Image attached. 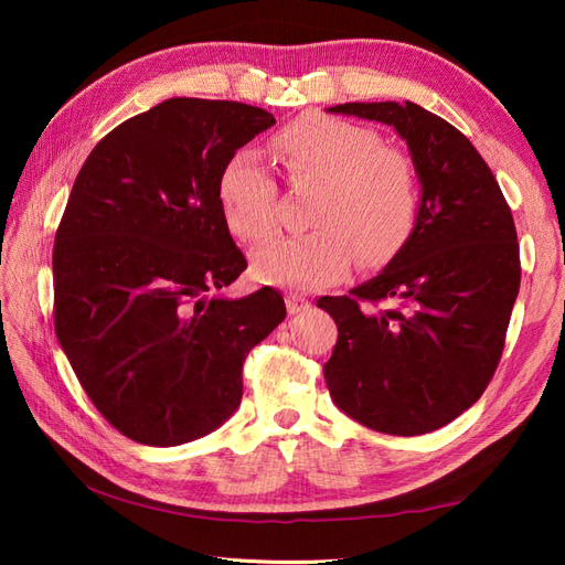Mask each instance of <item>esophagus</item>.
Listing matches in <instances>:
<instances>
[{
    "instance_id": "obj_1",
    "label": "esophagus",
    "mask_w": 565,
    "mask_h": 565,
    "mask_svg": "<svg viewBox=\"0 0 565 565\" xmlns=\"http://www.w3.org/2000/svg\"><path fill=\"white\" fill-rule=\"evenodd\" d=\"M309 306H311V301L306 299V297H301L297 292H289L287 295V311H289V316H297V313L309 311Z\"/></svg>"
}]
</instances>
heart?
Instances as JSON below:
<instances>
[{
  "instance_id": "heart-1",
  "label": "heart",
  "mask_w": 565,
  "mask_h": 565,
  "mask_svg": "<svg viewBox=\"0 0 565 565\" xmlns=\"http://www.w3.org/2000/svg\"><path fill=\"white\" fill-rule=\"evenodd\" d=\"M295 185L318 183L311 228L278 235L252 256L254 276L285 287H320L344 276L353 256L380 264L413 235L419 214L417 169L405 150L382 143L363 125L301 115L270 141ZM221 214L233 235L262 243L278 226V185L249 150H235L216 181Z\"/></svg>"
}]
</instances>
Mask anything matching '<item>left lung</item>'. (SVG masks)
<instances>
[{"label": "left lung", "mask_w": 565, "mask_h": 565, "mask_svg": "<svg viewBox=\"0 0 565 565\" xmlns=\"http://www.w3.org/2000/svg\"><path fill=\"white\" fill-rule=\"evenodd\" d=\"M330 110L396 127L422 204L377 278L318 299L339 330L324 382L367 429L429 434L481 398L500 365L521 285L514 216L481 152L443 117L409 100Z\"/></svg>", "instance_id": "obj_1"}]
</instances>
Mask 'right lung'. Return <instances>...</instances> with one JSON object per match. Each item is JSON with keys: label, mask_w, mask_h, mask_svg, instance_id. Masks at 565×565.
<instances>
[{"label": "right lung", "mask_w": 565, "mask_h": 565, "mask_svg": "<svg viewBox=\"0 0 565 565\" xmlns=\"http://www.w3.org/2000/svg\"><path fill=\"white\" fill-rule=\"evenodd\" d=\"M273 125L237 100H162L96 143L67 198L56 337L94 407L143 446L224 424L249 349L287 316L273 287L216 297L247 268L218 207L221 167Z\"/></svg>", "instance_id": "add662e5"}]
</instances>
